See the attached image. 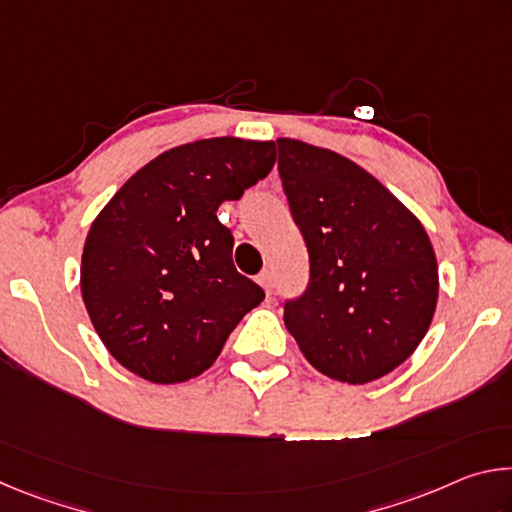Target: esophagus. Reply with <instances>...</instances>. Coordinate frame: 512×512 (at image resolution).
Instances as JSON below:
<instances>
[{
    "mask_svg": "<svg viewBox=\"0 0 512 512\" xmlns=\"http://www.w3.org/2000/svg\"><path fill=\"white\" fill-rule=\"evenodd\" d=\"M257 284L268 293V296H271V291H273V275H271V271L259 273L257 275Z\"/></svg>",
    "mask_w": 512,
    "mask_h": 512,
    "instance_id": "34e87169",
    "label": "esophagus"
}]
</instances>
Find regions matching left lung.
<instances>
[{
  "label": "left lung",
  "instance_id": "1",
  "mask_svg": "<svg viewBox=\"0 0 512 512\" xmlns=\"http://www.w3.org/2000/svg\"><path fill=\"white\" fill-rule=\"evenodd\" d=\"M277 169L309 250V287L284 325L318 372L368 384L411 357L438 302L427 230L343 155L280 137Z\"/></svg>",
  "mask_w": 512,
  "mask_h": 512
}]
</instances>
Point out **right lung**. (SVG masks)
<instances>
[{
    "label": "right lung",
    "mask_w": 512,
    "mask_h": 512,
    "mask_svg": "<svg viewBox=\"0 0 512 512\" xmlns=\"http://www.w3.org/2000/svg\"><path fill=\"white\" fill-rule=\"evenodd\" d=\"M273 164L275 142L210 137L176 146L133 173L92 221L83 302L126 370L153 384L203 375L264 300L232 264L235 239L216 210Z\"/></svg>",
    "instance_id": "obj_1"
}]
</instances>
